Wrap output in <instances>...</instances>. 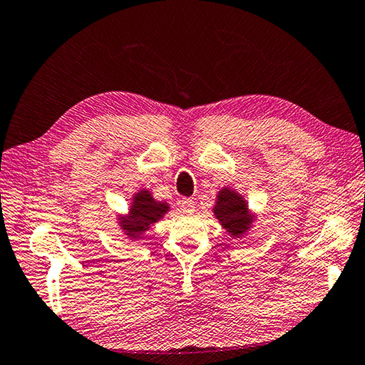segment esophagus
Here are the masks:
<instances>
[{
  "mask_svg": "<svg viewBox=\"0 0 365 365\" xmlns=\"http://www.w3.org/2000/svg\"><path fill=\"white\" fill-rule=\"evenodd\" d=\"M181 208H182L184 212H192L195 210V202L192 200V198H182Z\"/></svg>",
  "mask_w": 365,
  "mask_h": 365,
  "instance_id": "esophagus-1",
  "label": "esophagus"
}]
</instances>
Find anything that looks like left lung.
<instances>
[{
  "label": "left lung",
  "mask_w": 365,
  "mask_h": 365,
  "mask_svg": "<svg viewBox=\"0 0 365 365\" xmlns=\"http://www.w3.org/2000/svg\"><path fill=\"white\" fill-rule=\"evenodd\" d=\"M215 215L219 222L232 237H240L250 229L252 224V216L247 211V205L245 198L235 190L224 187L219 192L217 200L215 205Z\"/></svg>",
  "instance_id": "8db88e82"
}]
</instances>
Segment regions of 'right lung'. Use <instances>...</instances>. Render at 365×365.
<instances>
[{"instance_id":"add662e5","label":"right lung","mask_w":365,"mask_h":365,"mask_svg":"<svg viewBox=\"0 0 365 365\" xmlns=\"http://www.w3.org/2000/svg\"><path fill=\"white\" fill-rule=\"evenodd\" d=\"M170 206L167 203L155 202L149 190H140L135 194L133 203L130 206L128 216L120 217L122 230L127 233L130 238H140L143 232L149 230L150 224L159 221L163 217L165 212L168 211Z\"/></svg>"}]
</instances>
